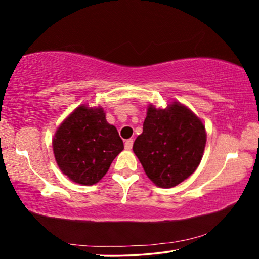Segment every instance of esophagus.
<instances>
[{
    "label": "esophagus",
    "instance_id": "esophagus-1",
    "mask_svg": "<svg viewBox=\"0 0 259 259\" xmlns=\"http://www.w3.org/2000/svg\"><path fill=\"white\" fill-rule=\"evenodd\" d=\"M133 142H134V140L133 139H128V140H126V142H125V148L126 149H132V147H133Z\"/></svg>",
    "mask_w": 259,
    "mask_h": 259
}]
</instances>
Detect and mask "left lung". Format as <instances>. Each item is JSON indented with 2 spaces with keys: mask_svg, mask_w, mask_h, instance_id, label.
I'll return each mask as SVG.
<instances>
[{
  "mask_svg": "<svg viewBox=\"0 0 259 259\" xmlns=\"http://www.w3.org/2000/svg\"><path fill=\"white\" fill-rule=\"evenodd\" d=\"M205 141L203 123L186 106L175 102L166 110H156L149 105L133 152L156 186L171 188L194 173Z\"/></svg>",
  "mask_w": 259,
  "mask_h": 259,
  "instance_id": "8db88e82",
  "label": "left lung"
}]
</instances>
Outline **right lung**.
I'll use <instances>...</instances> for the list:
<instances>
[{
  "instance_id": "right-lung-1",
  "label": "right lung",
  "mask_w": 259,
  "mask_h": 259,
  "mask_svg": "<svg viewBox=\"0 0 259 259\" xmlns=\"http://www.w3.org/2000/svg\"><path fill=\"white\" fill-rule=\"evenodd\" d=\"M58 167L67 178L91 186L103 179L112 161L123 149L117 128L102 107L76 108L59 126L52 141Z\"/></svg>"
}]
</instances>
